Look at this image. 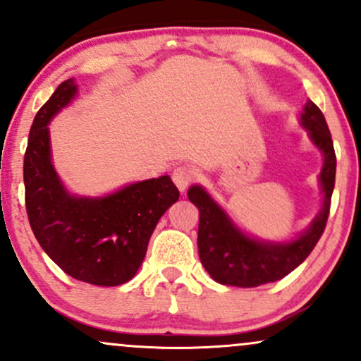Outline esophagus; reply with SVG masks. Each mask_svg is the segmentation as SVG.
<instances>
[{"instance_id": "34e87169", "label": "esophagus", "mask_w": 361, "mask_h": 361, "mask_svg": "<svg viewBox=\"0 0 361 361\" xmlns=\"http://www.w3.org/2000/svg\"><path fill=\"white\" fill-rule=\"evenodd\" d=\"M171 178H173V181H175V185L178 186V190H180V192H185L186 186L193 181L195 173L190 166H176L175 169H173Z\"/></svg>"}]
</instances>
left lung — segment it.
<instances>
[{
	"label": "left lung",
	"mask_w": 361,
	"mask_h": 361,
	"mask_svg": "<svg viewBox=\"0 0 361 361\" xmlns=\"http://www.w3.org/2000/svg\"><path fill=\"white\" fill-rule=\"evenodd\" d=\"M300 123L307 128L312 142L324 154V166L319 176L322 186V210L309 229L293 241L267 243L252 239L235 227L229 215L202 186L195 185L188 190L190 202L200 212L198 255L205 270L219 283L251 288L283 279L307 258L324 233L336 178V154L324 115L310 100L302 110Z\"/></svg>",
	"instance_id": "obj_1"
}]
</instances>
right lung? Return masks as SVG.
I'll return each mask as SVG.
<instances>
[{"mask_svg": "<svg viewBox=\"0 0 361 361\" xmlns=\"http://www.w3.org/2000/svg\"><path fill=\"white\" fill-rule=\"evenodd\" d=\"M76 91L73 78L66 80L37 111L23 159L25 207L37 241L62 271L115 287L137 273L157 221L180 192L166 175L100 198L68 193L52 166L47 126Z\"/></svg>", "mask_w": 361, "mask_h": 361, "instance_id": "obj_1", "label": "right lung"}]
</instances>
